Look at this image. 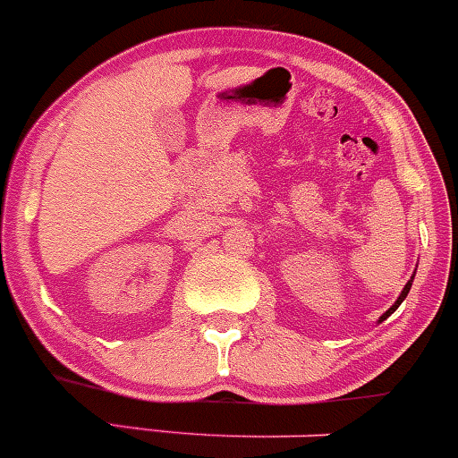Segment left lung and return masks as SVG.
I'll list each match as a JSON object with an SVG mask.
<instances>
[{
	"label": "left lung",
	"instance_id": "8db88e82",
	"mask_svg": "<svg viewBox=\"0 0 458 458\" xmlns=\"http://www.w3.org/2000/svg\"><path fill=\"white\" fill-rule=\"evenodd\" d=\"M412 279H414V276H412ZM412 279H410V281H408V284H405V288H403V290H401L399 299H396V301H394V303H392V308H387V310H386V312H383V315H381V318H378V321H386V318H387V317H390V315H392V312H394V310H396V308H399V306H401V303H403V299H405V297H408L410 288H412Z\"/></svg>",
	"mask_w": 458,
	"mask_h": 458
}]
</instances>
